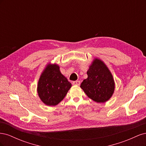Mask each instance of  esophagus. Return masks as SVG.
I'll return each mask as SVG.
<instances>
[{"label": "esophagus", "instance_id": "esophagus-1", "mask_svg": "<svg viewBox=\"0 0 146 146\" xmlns=\"http://www.w3.org/2000/svg\"><path fill=\"white\" fill-rule=\"evenodd\" d=\"M80 81H74L72 82V85H80Z\"/></svg>", "mask_w": 146, "mask_h": 146}]
</instances>
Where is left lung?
<instances>
[{
	"label": "left lung",
	"mask_w": 146,
	"mask_h": 146,
	"mask_svg": "<svg viewBox=\"0 0 146 146\" xmlns=\"http://www.w3.org/2000/svg\"><path fill=\"white\" fill-rule=\"evenodd\" d=\"M88 78L80 87L89 98L98 103H104L112 96L114 91V81L112 74L105 64L96 58L87 71Z\"/></svg>",
	"instance_id": "1"
}]
</instances>
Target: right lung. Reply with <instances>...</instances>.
I'll use <instances>...</instances> for the list:
<instances>
[{"instance_id":"obj_1","label":"right lung","mask_w":146,"mask_h":146,"mask_svg":"<svg viewBox=\"0 0 146 146\" xmlns=\"http://www.w3.org/2000/svg\"><path fill=\"white\" fill-rule=\"evenodd\" d=\"M72 86L56 64H48L43 70L38 83V94L46 105L58 104Z\"/></svg>"}]
</instances>
